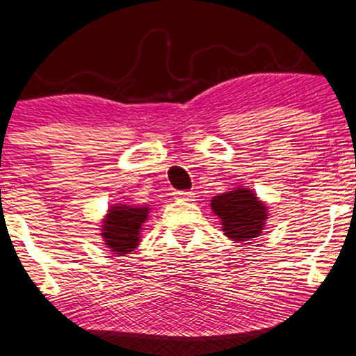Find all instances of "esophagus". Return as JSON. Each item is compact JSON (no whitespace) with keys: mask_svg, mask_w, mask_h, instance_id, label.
<instances>
[{"mask_svg":"<svg viewBox=\"0 0 356 356\" xmlns=\"http://www.w3.org/2000/svg\"><path fill=\"white\" fill-rule=\"evenodd\" d=\"M175 197H177L179 200H194V192L179 191V192H175Z\"/></svg>","mask_w":356,"mask_h":356,"instance_id":"1","label":"esophagus"}]
</instances>
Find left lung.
I'll return each mask as SVG.
<instances>
[{"label": "left lung", "instance_id": "left-lung-1", "mask_svg": "<svg viewBox=\"0 0 356 356\" xmlns=\"http://www.w3.org/2000/svg\"><path fill=\"white\" fill-rule=\"evenodd\" d=\"M211 207L220 217L224 234L235 242H248L259 237L268 219L265 204L243 187L216 195Z\"/></svg>", "mask_w": 356, "mask_h": 356}]
</instances>
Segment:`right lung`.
I'll list each match as a JSON object with an SVG mask.
<instances>
[{"label": "right lung", "instance_id": "add662e5", "mask_svg": "<svg viewBox=\"0 0 356 356\" xmlns=\"http://www.w3.org/2000/svg\"><path fill=\"white\" fill-rule=\"evenodd\" d=\"M149 207L115 204L102 220V238L114 254H129L140 242V230L147 219Z\"/></svg>", "mask_w": 356, "mask_h": 356}]
</instances>
